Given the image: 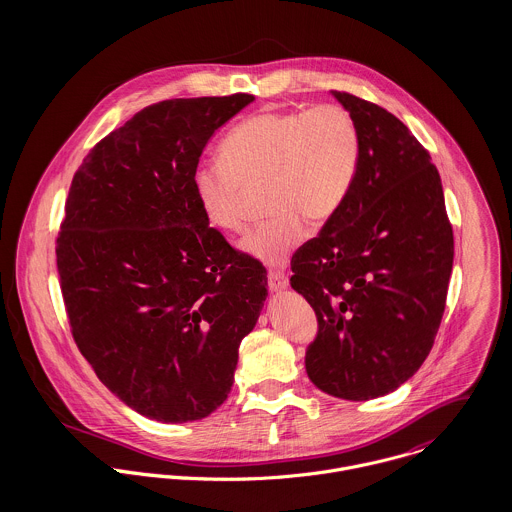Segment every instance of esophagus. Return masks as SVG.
I'll use <instances>...</instances> for the list:
<instances>
[{"instance_id": "1", "label": "esophagus", "mask_w": 512, "mask_h": 512, "mask_svg": "<svg viewBox=\"0 0 512 512\" xmlns=\"http://www.w3.org/2000/svg\"><path fill=\"white\" fill-rule=\"evenodd\" d=\"M268 286H270V292H282L288 288V276L280 270H270Z\"/></svg>"}]
</instances>
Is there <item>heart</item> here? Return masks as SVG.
Here are the masks:
<instances>
[{
	"instance_id": "obj_1",
	"label": "heart",
	"mask_w": 512,
	"mask_h": 512,
	"mask_svg": "<svg viewBox=\"0 0 512 512\" xmlns=\"http://www.w3.org/2000/svg\"><path fill=\"white\" fill-rule=\"evenodd\" d=\"M361 130L341 106L268 110L236 124L220 142V161L193 169L203 217L222 232L244 224L242 191L266 181L270 217L246 232L242 250L282 266L307 234V220L333 219L349 199L361 167Z\"/></svg>"
}]
</instances>
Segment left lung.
<instances>
[{
    "mask_svg": "<svg viewBox=\"0 0 512 512\" xmlns=\"http://www.w3.org/2000/svg\"><path fill=\"white\" fill-rule=\"evenodd\" d=\"M333 96L361 130V167L341 211L292 258V288L317 315L305 370L345 400L384 396L430 355L453 266V228L430 151L388 110Z\"/></svg>",
    "mask_w": 512,
    "mask_h": 512,
    "instance_id": "8db88e82",
    "label": "left lung"
}]
</instances>
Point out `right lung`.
I'll list each match as a JSON object with an SVG mask.
<instances>
[{
	"mask_svg": "<svg viewBox=\"0 0 512 512\" xmlns=\"http://www.w3.org/2000/svg\"><path fill=\"white\" fill-rule=\"evenodd\" d=\"M252 94L173 98L110 132L74 173L55 240L74 343L96 376L157 422L226 400L266 272L209 226L191 175Z\"/></svg>",
	"mask_w": 512,
	"mask_h": 512,
	"instance_id": "right-lung-1",
	"label": "right lung"
}]
</instances>
